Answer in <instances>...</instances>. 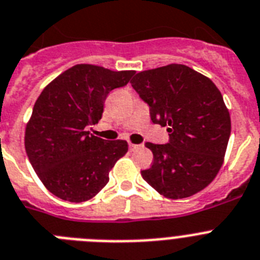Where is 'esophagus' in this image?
<instances>
[{"label":"esophagus","instance_id":"34e87169","mask_svg":"<svg viewBox=\"0 0 260 260\" xmlns=\"http://www.w3.org/2000/svg\"><path fill=\"white\" fill-rule=\"evenodd\" d=\"M141 147H142L141 145H133V143H130V145H128L130 151H135V150H138V148H141Z\"/></svg>","mask_w":260,"mask_h":260}]
</instances>
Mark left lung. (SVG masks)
Masks as SVG:
<instances>
[{
	"mask_svg": "<svg viewBox=\"0 0 260 260\" xmlns=\"http://www.w3.org/2000/svg\"><path fill=\"white\" fill-rule=\"evenodd\" d=\"M132 86L148 106L151 121L166 126V145L147 142L154 163L141 172L167 199H185L208 187L223 163L232 132L229 110L212 80L184 64L135 75Z\"/></svg>",
	"mask_w": 260,
	"mask_h": 260,
	"instance_id": "left-lung-1",
	"label": "left lung"
}]
</instances>
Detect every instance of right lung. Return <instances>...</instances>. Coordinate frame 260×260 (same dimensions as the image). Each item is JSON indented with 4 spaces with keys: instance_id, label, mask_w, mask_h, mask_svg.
Masks as SVG:
<instances>
[{
    "instance_id": "add662e5",
    "label": "right lung",
    "mask_w": 260,
    "mask_h": 260,
    "mask_svg": "<svg viewBox=\"0 0 260 260\" xmlns=\"http://www.w3.org/2000/svg\"><path fill=\"white\" fill-rule=\"evenodd\" d=\"M134 73L77 64L38 97L26 126L24 148L51 193L83 203L108 184L115 161L127 152V142L105 141L86 130L101 119L109 93L125 86Z\"/></svg>"
}]
</instances>
